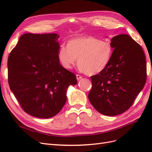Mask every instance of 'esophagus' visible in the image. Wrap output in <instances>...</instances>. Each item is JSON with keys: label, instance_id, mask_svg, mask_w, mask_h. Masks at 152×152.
Wrapping results in <instances>:
<instances>
[{"label": "esophagus", "instance_id": "1", "mask_svg": "<svg viewBox=\"0 0 152 152\" xmlns=\"http://www.w3.org/2000/svg\"><path fill=\"white\" fill-rule=\"evenodd\" d=\"M76 77H77V80H80L82 79V77L80 75H78V74L76 75Z\"/></svg>", "mask_w": 152, "mask_h": 152}]
</instances>
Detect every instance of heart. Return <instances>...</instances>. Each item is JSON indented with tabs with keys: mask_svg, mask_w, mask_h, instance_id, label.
Listing matches in <instances>:
<instances>
[{
	"mask_svg": "<svg viewBox=\"0 0 152 152\" xmlns=\"http://www.w3.org/2000/svg\"><path fill=\"white\" fill-rule=\"evenodd\" d=\"M110 42L93 37H79L68 41L58 50V59L66 69H71L77 61L79 68L87 75H94L107 66L112 54Z\"/></svg>",
	"mask_w": 152,
	"mask_h": 152,
	"instance_id": "heart-1",
	"label": "heart"
}]
</instances>
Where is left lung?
Here are the masks:
<instances>
[{
    "label": "left lung",
    "mask_w": 152,
    "mask_h": 152,
    "mask_svg": "<svg viewBox=\"0 0 152 152\" xmlns=\"http://www.w3.org/2000/svg\"><path fill=\"white\" fill-rule=\"evenodd\" d=\"M113 53L104 70L91 77V104L104 115L115 116L129 108L146 80L143 50L127 34L111 39Z\"/></svg>",
    "instance_id": "left-lung-1"
}]
</instances>
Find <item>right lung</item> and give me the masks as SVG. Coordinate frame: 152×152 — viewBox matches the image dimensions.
Wrapping results in <instances>:
<instances>
[{
  "label": "right lung",
  "instance_id": "1",
  "mask_svg": "<svg viewBox=\"0 0 152 152\" xmlns=\"http://www.w3.org/2000/svg\"><path fill=\"white\" fill-rule=\"evenodd\" d=\"M57 34H25L8 58V82L23 110L30 115L48 118L61 111L70 86L77 83L74 73L58 59Z\"/></svg>",
  "mask_w": 152,
  "mask_h": 152
}]
</instances>
